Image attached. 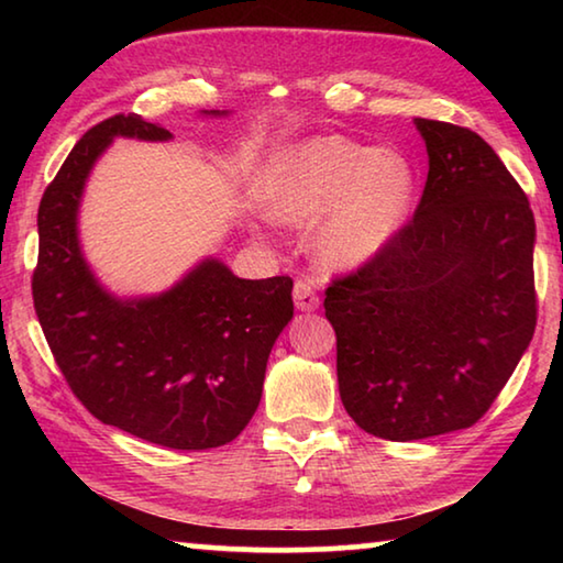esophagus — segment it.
<instances>
[{"mask_svg": "<svg viewBox=\"0 0 563 563\" xmlns=\"http://www.w3.org/2000/svg\"><path fill=\"white\" fill-rule=\"evenodd\" d=\"M292 298H295V308L302 310V312H312V310L320 308V298L316 292V285H312L310 280H295Z\"/></svg>", "mask_w": 563, "mask_h": 563, "instance_id": "1", "label": "esophagus"}]
</instances>
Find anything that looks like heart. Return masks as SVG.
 Here are the masks:
<instances>
[{
    "mask_svg": "<svg viewBox=\"0 0 563 563\" xmlns=\"http://www.w3.org/2000/svg\"><path fill=\"white\" fill-rule=\"evenodd\" d=\"M417 178L397 148H367L345 136H318L283 161L271 186V211L280 221L325 213L318 251L338 268L373 261L402 231Z\"/></svg>",
    "mask_w": 563,
    "mask_h": 563,
    "instance_id": "heart-1",
    "label": "heart"
}]
</instances>
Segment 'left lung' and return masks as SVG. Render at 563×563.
Wrapping results in <instances>:
<instances>
[{
  "mask_svg": "<svg viewBox=\"0 0 563 563\" xmlns=\"http://www.w3.org/2000/svg\"><path fill=\"white\" fill-rule=\"evenodd\" d=\"M417 129L430 174L412 221L325 290L342 405L393 442L479 422L537 328L527 194L479 133Z\"/></svg>",
  "mask_w": 563,
  "mask_h": 563,
  "instance_id": "1",
  "label": "left lung"
}]
</instances>
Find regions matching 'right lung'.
Segmentation results:
<instances>
[{"mask_svg":"<svg viewBox=\"0 0 563 563\" xmlns=\"http://www.w3.org/2000/svg\"><path fill=\"white\" fill-rule=\"evenodd\" d=\"M113 136L170 133L139 113H117L76 141L36 216V318L66 385L103 424L170 450L228 444L258 409L273 342L292 318V280H243L206 261L158 298L119 300L103 290L79 251L76 211Z\"/></svg>","mask_w":563,"mask_h":563,"instance_id":"obj_1","label":"right lung"}]
</instances>
